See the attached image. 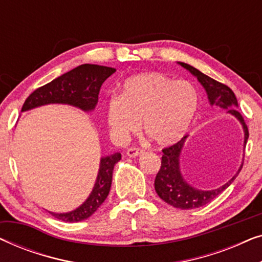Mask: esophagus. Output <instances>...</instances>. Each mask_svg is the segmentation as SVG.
<instances>
[{"label": "esophagus", "mask_w": 262, "mask_h": 262, "mask_svg": "<svg viewBox=\"0 0 262 262\" xmlns=\"http://www.w3.org/2000/svg\"><path fill=\"white\" fill-rule=\"evenodd\" d=\"M142 152H143V150L141 148H128L126 151V155L130 157H136V156L141 155Z\"/></svg>", "instance_id": "obj_1"}]
</instances>
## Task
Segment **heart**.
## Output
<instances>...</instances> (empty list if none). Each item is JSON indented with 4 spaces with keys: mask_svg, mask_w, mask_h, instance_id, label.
I'll return each mask as SVG.
<instances>
[{
    "mask_svg": "<svg viewBox=\"0 0 262 262\" xmlns=\"http://www.w3.org/2000/svg\"><path fill=\"white\" fill-rule=\"evenodd\" d=\"M199 95L188 81L161 73L139 74L124 82L119 96L107 103L106 119L112 135L125 141L143 124L145 135L159 145L184 137L194 119Z\"/></svg>",
    "mask_w": 262,
    "mask_h": 262,
    "instance_id": "obj_1",
    "label": "heart"
}]
</instances>
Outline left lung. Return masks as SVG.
Here are the masks:
<instances>
[{
	"label": "left lung",
	"mask_w": 262,
	"mask_h": 262,
	"mask_svg": "<svg viewBox=\"0 0 262 262\" xmlns=\"http://www.w3.org/2000/svg\"><path fill=\"white\" fill-rule=\"evenodd\" d=\"M182 67L191 71V73L196 76L198 81L204 85L205 91L209 96L211 105H217L223 107V108H228L231 106V109L228 110L229 113L235 116L237 119L241 121L243 130H245V145L247 144V139L249 137L248 127L245 123L242 114L237 110L234 108V106H237V99L228 85H225L221 82H218L213 78L203 74L192 66H188L186 63H180ZM187 138V136H184L180 141L175 143V144L167 146L162 149V160H161V168L159 173L156 174L155 178V191L162 200H164L169 205L178 207L182 210H192L196 207L206 205L211 200H213L217 195H220L225 188H228L231 185V182L235 180L239 171L242 169V166L239 168L237 174L232 177L230 181L222 186L220 188L211 189V191H200L192 187L187 182L184 180L180 173V166H179V156L184 146V143Z\"/></svg>",
	"instance_id": "1"
}]
</instances>
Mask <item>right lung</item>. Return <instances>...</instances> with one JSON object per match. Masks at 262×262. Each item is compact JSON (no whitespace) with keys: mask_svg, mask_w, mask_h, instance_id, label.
<instances>
[{"mask_svg":"<svg viewBox=\"0 0 262 262\" xmlns=\"http://www.w3.org/2000/svg\"><path fill=\"white\" fill-rule=\"evenodd\" d=\"M114 71V68L98 64H82L55 78L50 83L35 89L26 99L21 111H27L46 103H68L83 111L94 110L99 100L100 88ZM120 159V152L102 157L94 189L78 209L68 213H50L60 221L70 223L91 217L108 195L113 168Z\"/></svg>","mask_w":262,"mask_h":262,"instance_id":"right-lung-1","label":"right lung"}]
</instances>
